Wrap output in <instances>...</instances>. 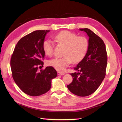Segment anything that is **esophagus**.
I'll use <instances>...</instances> for the list:
<instances>
[{
    "mask_svg": "<svg viewBox=\"0 0 122 122\" xmlns=\"http://www.w3.org/2000/svg\"><path fill=\"white\" fill-rule=\"evenodd\" d=\"M64 73H63V72H58V74L59 75V76H63V75H64Z\"/></svg>",
    "mask_w": 122,
    "mask_h": 122,
    "instance_id": "esophagus-1",
    "label": "esophagus"
}]
</instances>
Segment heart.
Here are the masks:
<instances>
[{"mask_svg": "<svg viewBox=\"0 0 122 122\" xmlns=\"http://www.w3.org/2000/svg\"><path fill=\"white\" fill-rule=\"evenodd\" d=\"M56 42L65 46L63 56L56 58L48 62L49 66L56 70L63 72L72 61L77 63L81 61L86 55L89 48V42L84 36H77L76 33L64 30L59 32L54 36ZM53 42L50 39H46L43 42L42 48L46 55L52 56L53 54Z\"/></svg>", "mask_w": 122, "mask_h": 122, "instance_id": "heart-1", "label": "heart"}]
</instances>
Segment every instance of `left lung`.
Returning <instances> with one entry per match:
<instances>
[{"mask_svg": "<svg viewBox=\"0 0 122 122\" xmlns=\"http://www.w3.org/2000/svg\"><path fill=\"white\" fill-rule=\"evenodd\" d=\"M87 33L89 46L86 55L71 73L73 81L67 85L71 93L79 97H87L100 86L106 74L107 57L103 40L87 28L80 29Z\"/></svg>", "mask_w": 122, "mask_h": 122, "instance_id": "left-lung-1", "label": "left lung"}]
</instances>
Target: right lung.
<instances>
[{
	"instance_id": "right-lung-1",
	"label": "right lung",
	"mask_w": 122,
	"mask_h": 122,
	"mask_svg": "<svg viewBox=\"0 0 122 122\" xmlns=\"http://www.w3.org/2000/svg\"><path fill=\"white\" fill-rule=\"evenodd\" d=\"M50 30H36L22 38L15 46L10 66L15 83L22 92L32 97L47 92L51 80L57 76L52 66L38 71L43 64L45 52L42 48L46 33Z\"/></svg>"
}]
</instances>
